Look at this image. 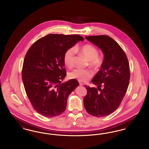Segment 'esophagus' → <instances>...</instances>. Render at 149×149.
Wrapping results in <instances>:
<instances>
[{"instance_id":"1","label":"esophagus","mask_w":149,"mask_h":149,"mask_svg":"<svg viewBox=\"0 0 149 149\" xmlns=\"http://www.w3.org/2000/svg\"><path fill=\"white\" fill-rule=\"evenodd\" d=\"M79 85H81V86H83L84 84H83L81 82H79Z\"/></svg>"}]
</instances>
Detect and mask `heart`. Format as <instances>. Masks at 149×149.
<instances>
[{"label": "heart", "mask_w": 149, "mask_h": 149, "mask_svg": "<svg viewBox=\"0 0 149 149\" xmlns=\"http://www.w3.org/2000/svg\"><path fill=\"white\" fill-rule=\"evenodd\" d=\"M76 52H79L89 60V65L94 69H97L102 63V59L98 57L99 52L97 48L91 45H85L81 47H75L67 50L64 55L65 65L71 68L74 64V56ZM92 77V72L89 70L83 69H75L68 72V77L72 79H77L78 81L84 82Z\"/></svg>", "instance_id": "heart-1"}]
</instances>
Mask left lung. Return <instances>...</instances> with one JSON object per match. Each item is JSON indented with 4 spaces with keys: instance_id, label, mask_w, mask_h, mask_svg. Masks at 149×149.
<instances>
[{
    "instance_id": "1",
    "label": "left lung",
    "mask_w": 149,
    "mask_h": 149,
    "mask_svg": "<svg viewBox=\"0 0 149 149\" xmlns=\"http://www.w3.org/2000/svg\"><path fill=\"white\" fill-rule=\"evenodd\" d=\"M85 38L102 50L104 58L100 70L92 80L97 88L85 86L87 94L84 106L91 115L105 117L118 108L127 92L130 78L127 57L118 43L109 36H92Z\"/></svg>"
}]
</instances>
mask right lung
Wrapping results in <instances>:
<instances>
[{
    "instance_id": "1",
    "label": "right lung",
    "mask_w": 149,
    "mask_h": 149,
    "mask_svg": "<svg viewBox=\"0 0 149 149\" xmlns=\"http://www.w3.org/2000/svg\"><path fill=\"white\" fill-rule=\"evenodd\" d=\"M80 35L50 34L34 43L27 51L22 68V80L27 97L37 112L54 117L66 109L67 100L79 86L76 79L61 81L66 75L65 52L84 41Z\"/></svg>"
}]
</instances>
